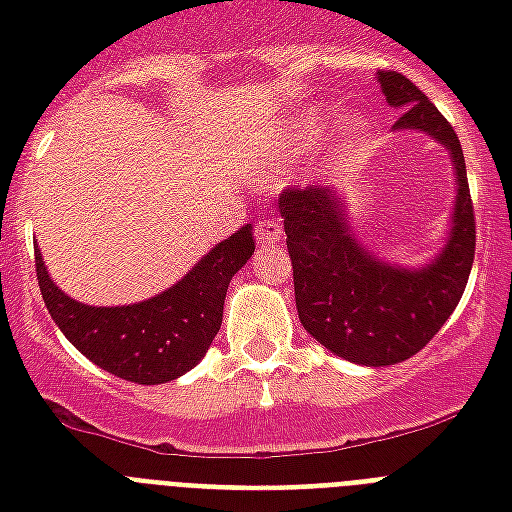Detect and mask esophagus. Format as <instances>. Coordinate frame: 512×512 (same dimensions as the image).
Instances as JSON below:
<instances>
[{
    "label": "esophagus",
    "mask_w": 512,
    "mask_h": 512,
    "mask_svg": "<svg viewBox=\"0 0 512 512\" xmlns=\"http://www.w3.org/2000/svg\"><path fill=\"white\" fill-rule=\"evenodd\" d=\"M255 236L260 244H273V241H279L284 236V228L276 220H263V223H257Z\"/></svg>",
    "instance_id": "34e87169"
}]
</instances>
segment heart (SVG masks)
Masks as SVG:
<instances>
[{"label":"heart","instance_id":"1","mask_svg":"<svg viewBox=\"0 0 512 512\" xmlns=\"http://www.w3.org/2000/svg\"><path fill=\"white\" fill-rule=\"evenodd\" d=\"M329 122L327 116L321 114H305L300 116L297 122H292L284 132H276L268 143V156H265L263 170L265 167H271L276 159L281 156H292V154H305V151H311L321 143V138L327 135ZM366 130H369V122H366V116L350 114L342 119V130H340V143L342 148H356L361 140H364Z\"/></svg>","mask_w":512,"mask_h":512}]
</instances>
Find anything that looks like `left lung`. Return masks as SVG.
Instances as JSON below:
<instances>
[{
    "label": "left lung",
    "instance_id": "obj_1",
    "mask_svg": "<svg viewBox=\"0 0 512 512\" xmlns=\"http://www.w3.org/2000/svg\"><path fill=\"white\" fill-rule=\"evenodd\" d=\"M377 82L388 106L404 108L393 130L425 132L452 156L457 199L441 252L422 268L382 263L356 239L345 199L332 188H292L279 201L300 324L335 356L364 366L398 364L425 348L460 303L476 255L457 132L404 74L377 71Z\"/></svg>",
    "mask_w": 512,
    "mask_h": 512
}]
</instances>
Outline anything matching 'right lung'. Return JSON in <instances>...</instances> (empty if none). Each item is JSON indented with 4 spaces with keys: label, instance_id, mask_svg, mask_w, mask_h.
Returning a JSON list of instances; mask_svg holds the SVG:
<instances>
[{
    "label": "right lung",
    "instance_id": "1",
    "mask_svg": "<svg viewBox=\"0 0 512 512\" xmlns=\"http://www.w3.org/2000/svg\"><path fill=\"white\" fill-rule=\"evenodd\" d=\"M255 252L252 225L215 244L183 279L135 305L95 308L55 287L36 249V279L52 321L92 364L138 385H162L199 364L223 324L228 284Z\"/></svg>",
    "mask_w": 512,
    "mask_h": 512
}]
</instances>
